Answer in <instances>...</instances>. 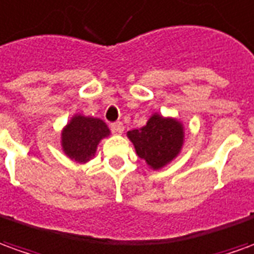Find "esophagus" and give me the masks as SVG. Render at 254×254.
Masks as SVG:
<instances>
[{
    "label": "esophagus",
    "instance_id": "esophagus-1",
    "mask_svg": "<svg viewBox=\"0 0 254 254\" xmlns=\"http://www.w3.org/2000/svg\"><path fill=\"white\" fill-rule=\"evenodd\" d=\"M110 128L113 132H117V134H120V132H123L124 130V126L122 122H116V123H112L110 124Z\"/></svg>",
    "mask_w": 254,
    "mask_h": 254
}]
</instances>
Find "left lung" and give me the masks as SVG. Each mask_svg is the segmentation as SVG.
Wrapping results in <instances>:
<instances>
[{"label": "left lung", "mask_w": 254, "mask_h": 254, "mask_svg": "<svg viewBox=\"0 0 254 254\" xmlns=\"http://www.w3.org/2000/svg\"><path fill=\"white\" fill-rule=\"evenodd\" d=\"M137 155L153 169H160L177 156L183 146V126L173 120L153 115L145 127L127 132Z\"/></svg>", "instance_id": "obj_1"}]
</instances>
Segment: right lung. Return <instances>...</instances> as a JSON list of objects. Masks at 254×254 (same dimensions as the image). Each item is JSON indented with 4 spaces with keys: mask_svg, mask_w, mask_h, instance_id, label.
<instances>
[{
    "mask_svg": "<svg viewBox=\"0 0 254 254\" xmlns=\"http://www.w3.org/2000/svg\"><path fill=\"white\" fill-rule=\"evenodd\" d=\"M106 135H109V128L102 120L74 116L62 132V146L67 156L84 163L94 156L97 145Z\"/></svg>",
    "mask_w": 254,
    "mask_h": 254,
    "instance_id": "1",
    "label": "right lung"
}]
</instances>
